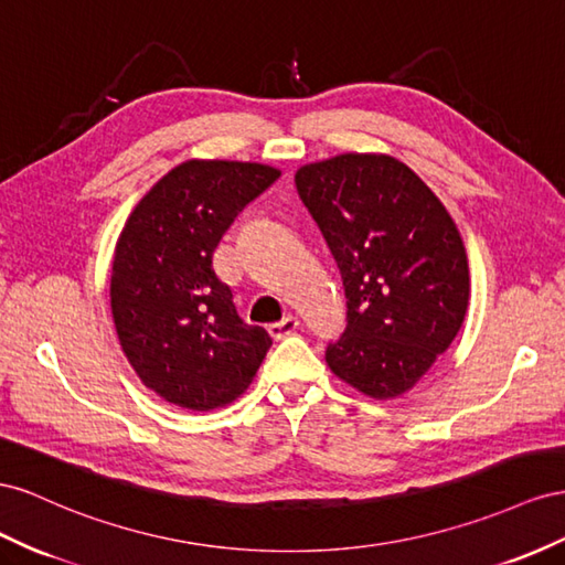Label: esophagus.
I'll return each instance as SVG.
<instances>
[{
    "label": "esophagus",
    "mask_w": 565,
    "mask_h": 565,
    "mask_svg": "<svg viewBox=\"0 0 565 565\" xmlns=\"http://www.w3.org/2000/svg\"><path fill=\"white\" fill-rule=\"evenodd\" d=\"M296 329H298V319L294 315H288L281 321H274V324H269V335L274 338V341H281V338L291 335Z\"/></svg>",
    "instance_id": "obj_1"
}]
</instances>
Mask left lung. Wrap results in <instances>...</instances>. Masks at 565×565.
<instances>
[{"label": "left lung", "instance_id": "1", "mask_svg": "<svg viewBox=\"0 0 565 565\" xmlns=\"http://www.w3.org/2000/svg\"><path fill=\"white\" fill-rule=\"evenodd\" d=\"M341 269L348 327L331 372L374 399L412 391L452 345L469 308V260L452 215L385 153H341L296 172Z\"/></svg>", "mask_w": 565, "mask_h": 565}]
</instances>
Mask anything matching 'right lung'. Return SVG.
I'll use <instances>...</instances> for the list:
<instances>
[{"mask_svg":"<svg viewBox=\"0 0 565 565\" xmlns=\"http://www.w3.org/2000/svg\"><path fill=\"white\" fill-rule=\"evenodd\" d=\"M281 170L184 160L147 191L113 253L110 312L141 383L170 405L211 412L244 393L271 338L238 317L213 253Z\"/></svg>","mask_w":565,"mask_h":565,"instance_id":"1","label":"right lung"}]
</instances>
